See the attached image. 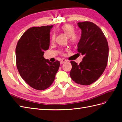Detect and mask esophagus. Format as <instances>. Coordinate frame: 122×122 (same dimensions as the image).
I'll return each mask as SVG.
<instances>
[{
    "mask_svg": "<svg viewBox=\"0 0 122 122\" xmlns=\"http://www.w3.org/2000/svg\"><path fill=\"white\" fill-rule=\"evenodd\" d=\"M67 62V60H66V59H62V60L60 61V63L61 64H63L64 63H65V62Z\"/></svg>",
    "mask_w": 122,
    "mask_h": 122,
    "instance_id": "1",
    "label": "esophagus"
}]
</instances>
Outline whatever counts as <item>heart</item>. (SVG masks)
<instances>
[{
	"label": "heart",
	"mask_w": 122,
	"mask_h": 122,
	"mask_svg": "<svg viewBox=\"0 0 122 122\" xmlns=\"http://www.w3.org/2000/svg\"><path fill=\"white\" fill-rule=\"evenodd\" d=\"M61 30L62 31L69 37L70 42L73 44H76L78 42L79 36L77 34H75L74 27L70 24H66L61 26ZM55 39V34L52 36V41Z\"/></svg>",
	"instance_id": "b5f03b06"
}]
</instances>
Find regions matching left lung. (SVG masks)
Returning <instances> with one entry per match:
<instances>
[{"label": "left lung", "instance_id": "left-lung-1", "mask_svg": "<svg viewBox=\"0 0 122 122\" xmlns=\"http://www.w3.org/2000/svg\"><path fill=\"white\" fill-rule=\"evenodd\" d=\"M77 25L81 30L77 51L84 57L79 64L71 62L70 76L78 84L90 85L101 77L107 66L108 44L102 31L95 24L85 21Z\"/></svg>", "mask_w": 122, "mask_h": 122}]
</instances>
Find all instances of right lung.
<instances>
[{
    "label": "right lung",
    "instance_id": "obj_1",
    "mask_svg": "<svg viewBox=\"0 0 122 122\" xmlns=\"http://www.w3.org/2000/svg\"><path fill=\"white\" fill-rule=\"evenodd\" d=\"M53 27L30 28L17 44L16 66L20 76L32 88L44 90L51 85L60 66V62H50L43 57L49 48L50 32Z\"/></svg>",
    "mask_w": 122,
    "mask_h": 122
}]
</instances>
